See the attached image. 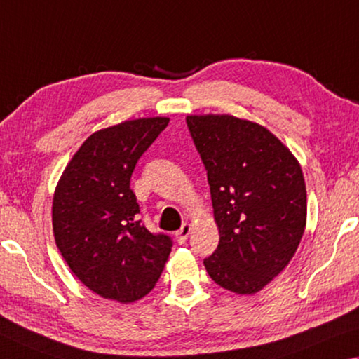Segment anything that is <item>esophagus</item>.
Instances as JSON below:
<instances>
[{"mask_svg": "<svg viewBox=\"0 0 359 359\" xmlns=\"http://www.w3.org/2000/svg\"><path fill=\"white\" fill-rule=\"evenodd\" d=\"M191 231H192V226L189 223L183 224V228H181L180 231H176V234H175L176 242H178V244H186V241H187V237H189Z\"/></svg>", "mask_w": 359, "mask_h": 359, "instance_id": "34e87169", "label": "esophagus"}]
</instances>
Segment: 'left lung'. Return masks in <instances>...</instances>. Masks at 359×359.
Wrapping results in <instances>:
<instances>
[{
    "label": "left lung",
    "mask_w": 359,
    "mask_h": 359,
    "mask_svg": "<svg viewBox=\"0 0 359 359\" xmlns=\"http://www.w3.org/2000/svg\"><path fill=\"white\" fill-rule=\"evenodd\" d=\"M207 168L219 242L203 260L219 287L252 295L290 263L306 226V187L290 149L229 114L187 115Z\"/></svg>",
    "instance_id": "left-lung-1"
}]
</instances>
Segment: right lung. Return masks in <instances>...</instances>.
Returning a JSON list of instances; mask_svg holds the SVG:
<instances>
[{"label": "right lung", "instance_id": "add662e5", "mask_svg": "<svg viewBox=\"0 0 359 359\" xmlns=\"http://www.w3.org/2000/svg\"><path fill=\"white\" fill-rule=\"evenodd\" d=\"M168 117H146L97 130L80 146L57 181L53 233L60 255L88 289L106 300L133 303L157 284L172 239L136 218L130 180L140 157Z\"/></svg>", "mask_w": 359, "mask_h": 359}]
</instances>
